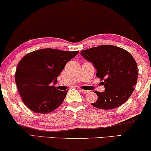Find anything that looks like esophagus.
I'll use <instances>...</instances> for the list:
<instances>
[{
  "label": "esophagus",
  "mask_w": 151,
  "mask_h": 151,
  "mask_svg": "<svg viewBox=\"0 0 151 151\" xmlns=\"http://www.w3.org/2000/svg\"><path fill=\"white\" fill-rule=\"evenodd\" d=\"M81 91L83 92V93H89V91H87V90H85V89H81Z\"/></svg>",
  "instance_id": "1"
}]
</instances>
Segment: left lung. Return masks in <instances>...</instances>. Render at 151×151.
<instances>
[{
    "mask_svg": "<svg viewBox=\"0 0 151 151\" xmlns=\"http://www.w3.org/2000/svg\"><path fill=\"white\" fill-rule=\"evenodd\" d=\"M85 60L93 64L96 76L104 80V92L91 105L100 109H113L122 105L133 93L138 78V68L134 58L120 47L105 45L81 51Z\"/></svg>",
    "mask_w": 151,
    "mask_h": 151,
    "instance_id": "obj_1",
    "label": "left lung"
}]
</instances>
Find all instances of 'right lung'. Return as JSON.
Listing matches in <instances>:
<instances>
[{
    "label": "right lung",
    "mask_w": 151,
    "mask_h": 151,
    "mask_svg": "<svg viewBox=\"0 0 151 151\" xmlns=\"http://www.w3.org/2000/svg\"><path fill=\"white\" fill-rule=\"evenodd\" d=\"M77 51L42 49L26 55L18 64L15 83L22 100L31 111L40 114L53 111L62 104L68 90L55 85L66 63Z\"/></svg>",
    "instance_id": "1"
}]
</instances>
